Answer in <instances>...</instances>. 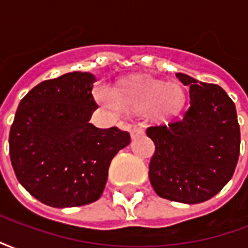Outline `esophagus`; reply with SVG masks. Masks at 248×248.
Wrapping results in <instances>:
<instances>
[{"label": "esophagus", "instance_id": "34e87169", "mask_svg": "<svg viewBox=\"0 0 248 248\" xmlns=\"http://www.w3.org/2000/svg\"><path fill=\"white\" fill-rule=\"evenodd\" d=\"M130 134H131V138H133V140H137V138H140V137H142V135L145 134V131L142 129L135 127V129H133L130 131Z\"/></svg>", "mask_w": 248, "mask_h": 248}]
</instances>
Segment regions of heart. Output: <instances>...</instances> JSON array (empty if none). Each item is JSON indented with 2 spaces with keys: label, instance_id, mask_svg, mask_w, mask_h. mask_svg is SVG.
<instances>
[{
  "label": "heart",
  "instance_id": "1",
  "mask_svg": "<svg viewBox=\"0 0 248 248\" xmlns=\"http://www.w3.org/2000/svg\"><path fill=\"white\" fill-rule=\"evenodd\" d=\"M98 102L113 111L143 113L154 124H167L182 113L186 92L178 82H163L149 76L122 79L113 93L98 92Z\"/></svg>",
  "mask_w": 248,
  "mask_h": 248
}]
</instances>
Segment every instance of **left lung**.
Masks as SVG:
<instances>
[{"mask_svg":"<svg viewBox=\"0 0 248 248\" xmlns=\"http://www.w3.org/2000/svg\"><path fill=\"white\" fill-rule=\"evenodd\" d=\"M177 78L190 89V108L181 121L146 130L155 145L149 177L159 197L194 204L217 195L232 178L240 130L234 102L222 87L183 73Z\"/></svg>","mask_w":248,"mask_h":248,"instance_id":"8db88e82","label":"left lung"}]
</instances>
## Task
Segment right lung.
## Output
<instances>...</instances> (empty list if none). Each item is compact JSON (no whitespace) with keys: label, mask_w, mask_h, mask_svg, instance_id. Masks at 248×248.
Listing matches in <instances>:
<instances>
[{"label":"right lung","mask_w":248,"mask_h":248,"mask_svg":"<svg viewBox=\"0 0 248 248\" xmlns=\"http://www.w3.org/2000/svg\"><path fill=\"white\" fill-rule=\"evenodd\" d=\"M92 73L73 71L38 83L17 108L9 134L10 161L18 182L40 202L57 208L95 202L108 166L130 143L118 127L90 124L98 106Z\"/></svg>","instance_id":"1"}]
</instances>
